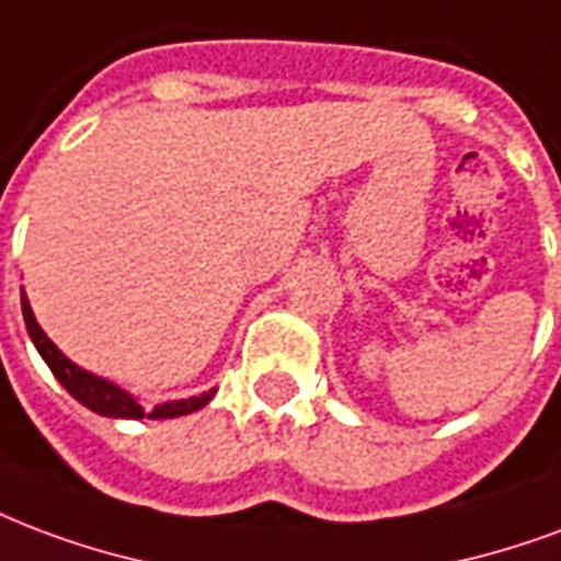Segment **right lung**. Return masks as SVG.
Listing matches in <instances>:
<instances>
[{
    "label": "right lung",
    "mask_w": 561,
    "mask_h": 561,
    "mask_svg": "<svg viewBox=\"0 0 561 561\" xmlns=\"http://www.w3.org/2000/svg\"><path fill=\"white\" fill-rule=\"evenodd\" d=\"M20 302H23V321H26V330L32 335V342H35L37 354L44 356V363L49 365V371L59 377V383L68 389L70 396L77 398L80 404H85L94 413H101V416H112V419H175V416H186V413H193V410H202L214 398L217 389H210V392H202L196 398H184V401H165V404H157V408L148 413L142 408V401L136 396H130L127 389L122 386L110 383V380H103V377L91 375L80 365H73L68 356L61 354L56 344L49 342L47 333L37 327L35 314H32V306H28L26 291L20 294Z\"/></svg>",
    "instance_id": "1"
}]
</instances>
